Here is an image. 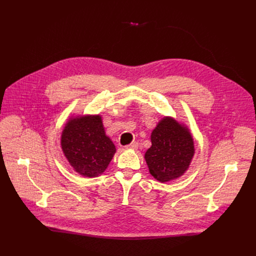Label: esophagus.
<instances>
[{
	"instance_id": "34e87169",
	"label": "esophagus",
	"mask_w": 256,
	"mask_h": 256,
	"mask_svg": "<svg viewBox=\"0 0 256 256\" xmlns=\"http://www.w3.org/2000/svg\"><path fill=\"white\" fill-rule=\"evenodd\" d=\"M138 146H139V145H138L137 142H132V143H130V145H126V150H137Z\"/></svg>"
}]
</instances>
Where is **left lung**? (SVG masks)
I'll list each match as a JSON object with an SVG mask.
<instances>
[{
  "instance_id": "obj_1",
  "label": "left lung",
  "mask_w": 256,
  "mask_h": 256,
  "mask_svg": "<svg viewBox=\"0 0 256 256\" xmlns=\"http://www.w3.org/2000/svg\"><path fill=\"white\" fill-rule=\"evenodd\" d=\"M150 140L144 158L152 176L160 182L184 176L195 154L194 139L186 126L165 116L152 132Z\"/></svg>"
}]
</instances>
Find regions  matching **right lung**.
Masks as SVG:
<instances>
[{"label":"right lung","mask_w":256,"mask_h":256,"mask_svg":"<svg viewBox=\"0 0 256 256\" xmlns=\"http://www.w3.org/2000/svg\"><path fill=\"white\" fill-rule=\"evenodd\" d=\"M61 148L72 169L85 178L102 174L116 152L100 115L72 116L62 130Z\"/></svg>","instance_id":"1"}]
</instances>
